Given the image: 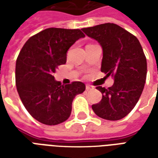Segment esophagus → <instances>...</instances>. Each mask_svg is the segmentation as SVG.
Instances as JSON below:
<instances>
[{
    "mask_svg": "<svg viewBox=\"0 0 158 158\" xmlns=\"http://www.w3.org/2000/svg\"><path fill=\"white\" fill-rule=\"evenodd\" d=\"M85 88H86V90H91V89H94V87L91 85H86Z\"/></svg>",
    "mask_w": 158,
    "mask_h": 158,
    "instance_id": "1",
    "label": "esophagus"
}]
</instances>
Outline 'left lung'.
<instances>
[{"instance_id":"obj_1","label":"left lung","mask_w":158,"mask_h":158,"mask_svg":"<svg viewBox=\"0 0 158 158\" xmlns=\"http://www.w3.org/2000/svg\"><path fill=\"white\" fill-rule=\"evenodd\" d=\"M82 30L101 45L103 52L101 71L114 79L108 89L96 87L102 99L92 105L93 111L106 120L122 119L138 102L146 83L147 64L141 45L135 36L115 23H107Z\"/></svg>"}]
</instances>
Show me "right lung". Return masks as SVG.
Listing matches in <instances>:
<instances>
[{
	"instance_id": "1",
	"label": "right lung",
	"mask_w": 158,
	"mask_h": 158,
	"mask_svg": "<svg viewBox=\"0 0 158 158\" xmlns=\"http://www.w3.org/2000/svg\"><path fill=\"white\" fill-rule=\"evenodd\" d=\"M80 29L49 28L30 37L16 62V85L29 114L46 125H56L69 118L72 103L85 91V84L69 85L55 80L56 69L67 62V52L84 38Z\"/></svg>"
}]
</instances>
